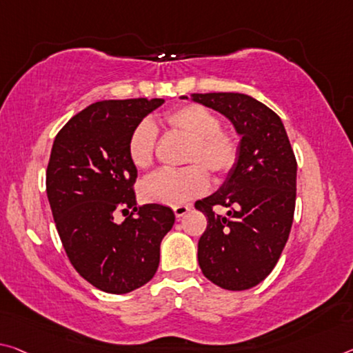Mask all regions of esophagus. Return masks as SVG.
Masks as SVG:
<instances>
[{
  "label": "esophagus",
  "instance_id": "1",
  "mask_svg": "<svg viewBox=\"0 0 353 353\" xmlns=\"http://www.w3.org/2000/svg\"><path fill=\"white\" fill-rule=\"evenodd\" d=\"M190 209H192L190 205H176V207H172V212H174L176 218H181V216L185 215Z\"/></svg>",
  "mask_w": 353,
  "mask_h": 353
}]
</instances>
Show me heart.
I'll return each instance as SVG.
<instances>
[{"label": "heart", "mask_w": 353, "mask_h": 353, "mask_svg": "<svg viewBox=\"0 0 353 353\" xmlns=\"http://www.w3.org/2000/svg\"><path fill=\"white\" fill-rule=\"evenodd\" d=\"M170 130L188 139L183 163L190 165L179 171H160L144 181L143 198L149 203L163 205H182L194 196L204 193L209 185L202 168L212 176H223L236 163L239 144L231 133L220 130L218 116L198 103L179 106L165 117ZM157 139L155 127L143 121L133 128L128 138V159L138 170L152 165ZM203 165L202 168L197 166Z\"/></svg>", "instance_id": "1"}]
</instances>
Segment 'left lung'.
<instances>
[{"mask_svg": "<svg viewBox=\"0 0 353 353\" xmlns=\"http://www.w3.org/2000/svg\"><path fill=\"white\" fill-rule=\"evenodd\" d=\"M190 100L225 116L240 137L225 182L194 203L207 216L199 267L223 289H251L273 270L289 239L297 185L294 150L279 116L247 94H192ZM214 205L228 206L227 215L215 214Z\"/></svg>", "mask_w": 353, "mask_h": 353, "instance_id": "left-lung-1", "label": "left lung"}]
</instances>
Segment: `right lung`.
Instances as JSON below:
<instances>
[{"label":"right lung","instance_id":"right-lung-1","mask_svg":"<svg viewBox=\"0 0 353 353\" xmlns=\"http://www.w3.org/2000/svg\"><path fill=\"white\" fill-rule=\"evenodd\" d=\"M165 99L102 100L61 128L47 168V196L67 257L106 294H127L152 279L160 243L174 225L170 207H137V166L128 138ZM132 208L122 223L114 212ZM133 211V212H134Z\"/></svg>","mask_w":353,"mask_h":353}]
</instances>
